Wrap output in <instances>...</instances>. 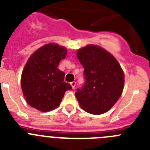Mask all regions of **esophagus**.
Here are the masks:
<instances>
[{
    "label": "esophagus",
    "mask_w": 150,
    "mask_h": 150,
    "mask_svg": "<svg viewBox=\"0 0 150 150\" xmlns=\"http://www.w3.org/2000/svg\"><path fill=\"white\" fill-rule=\"evenodd\" d=\"M71 86H72V88H75V86H76V82H75V81L71 82Z\"/></svg>",
    "instance_id": "esophagus-1"
}]
</instances>
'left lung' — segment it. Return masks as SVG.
Listing matches in <instances>:
<instances>
[{"instance_id": "obj_1", "label": "left lung", "mask_w": 150, "mask_h": 150, "mask_svg": "<svg viewBox=\"0 0 150 150\" xmlns=\"http://www.w3.org/2000/svg\"><path fill=\"white\" fill-rule=\"evenodd\" d=\"M76 56L84 68L86 83L76 98L86 112L100 115L113 107L124 88L125 75L113 55L97 45L80 48Z\"/></svg>"}]
</instances>
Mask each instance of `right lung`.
<instances>
[{
    "mask_svg": "<svg viewBox=\"0 0 150 150\" xmlns=\"http://www.w3.org/2000/svg\"><path fill=\"white\" fill-rule=\"evenodd\" d=\"M67 50L57 43L41 46L29 57L21 76V86L26 102L41 112L60 105L65 91L72 89L64 81V73L58 69Z\"/></svg>",
    "mask_w": 150,
    "mask_h": 150,
    "instance_id": "1",
    "label": "right lung"
}]
</instances>
